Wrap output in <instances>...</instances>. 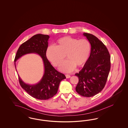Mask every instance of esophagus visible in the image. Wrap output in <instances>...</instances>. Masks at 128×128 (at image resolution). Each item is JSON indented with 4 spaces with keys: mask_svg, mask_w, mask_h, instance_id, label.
<instances>
[{
    "mask_svg": "<svg viewBox=\"0 0 128 128\" xmlns=\"http://www.w3.org/2000/svg\"><path fill=\"white\" fill-rule=\"evenodd\" d=\"M65 76H66V78H70V76L69 75V74H66V75H65Z\"/></svg>",
    "mask_w": 128,
    "mask_h": 128,
    "instance_id": "1",
    "label": "esophagus"
}]
</instances>
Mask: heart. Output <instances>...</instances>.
<instances>
[{"label": "heart", "instance_id": "b5f03b06", "mask_svg": "<svg viewBox=\"0 0 128 128\" xmlns=\"http://www.w3.org/2000/svg\"><path fill=\"white\" fill-rule=\"evenodd\" d=\"M90 44L85 39H78L66 36L58 39L56 46H50L46 52L47 58L55 66H61L66 56L68 60L63 63L60 70L69 73L76 66H84L89 57Z\"/></svg>", "mask_w": 128, "mask_h": 128}]
</instances>
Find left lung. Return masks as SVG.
Masks as SVG:
<instances>
[{"label":"left lung","instance_id":"left-lung-1","mask_svg":"<svg viewBox=\"0 0 128 128\" xmlns=\"http://www.w3.org/2000/svg\"><path fill=\"white\" fill-rule=\"evenodd\" d=\"M91 45L89 58L83 68L75 75L79 81L76 90L83 97H90L103 89L111 68L110 55L105 44L95 36L83 34Z\"/></svg>","mask_w":128,"mask_h":128}]
</instances>
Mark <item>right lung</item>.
Segmentation results:
<instances>
[{
	"label": "right lung",
	"mask_w": 128,
	"mask_h": 128,
	"mask_svg": "<svg viewBox=\"0 0 128 128\" xmlns=\"http://www.w3.org/2000/svg\"><path fill=\"white\" fill-rule=\"evenodd\" d=\"M49 38L48 35L40 34L33 36L20 46L14 58L16 62L25 54L35 53L43 59L44 74L38 84L34 85L26 84L18 76L21 87L31 96L40 100H47L54 97L57 93L60 82L66 78L64 74L54 68L47 58L46 52ZM14 64L16 67V62Z\"/></svg>",
	"instance_id": "obj_1"
}]
</instances>
